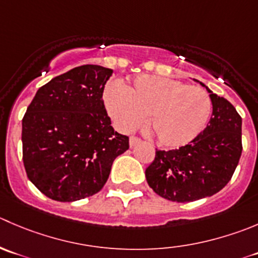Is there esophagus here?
<instances>
[{
  "label": "esophagus",
  "instance_id": "34e87169",
  "mask_svg": "<svg viewBox=\"0 0 258 258\" xmlns=\"http://www.w3.org/2000/svg\"><path fill=\"white\" fill-rule=\"evenodd\" d=\"M140 142H141V140H140L139 137H135V136L130 137V146H131V147H134L135 145L140 144Z\"/></svg>",
  "mask_w": 258,
  "mask_h": 258
}]
</instances>
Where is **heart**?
I'll list each match as a JSON object with an SVG mask.
<instances>
[{"label":"heart","instance_id":"obj_1","mask_svg":"<svg viewBox=\"0 0 258 258\" xmlns=\"http://www.w3.org/2000/svg\"><path fill=\"white\" fill-rule=\"evenodd\" d=\"M106 106L117 126L130 132L144 126L160 144L177 147L192 141L207 126L212 101L201 87L157 76H140L130 86L109 87Z\"/></svg>","mask_w":258,"mask_h":258}]
</instances>
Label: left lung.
<instances>
[{"mask_svg":"<svg viewBox=\"0 0 258 258\" xmlns=\"http://www.w3.org/2000/svg\"><path fill=\"white\" fill-rule=\"evenodd\" d=\"M213 112L206 128L176 150H156L145 171L147 184L157 196L177 203L214 196L231 180L242 154V118L223 97L206 84Z\"/></svg>","mask_w":258,"mask_h":258,"instance_id":"obj_1","label":"left lung"}]
</instances>
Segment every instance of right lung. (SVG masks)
Here are the masks:
<instances>
[{"instance_id":"1","label":"right lung","mask_w":258,"mask_h":258,"mask_svg":"<svg viewBox=\"0 0 258 258\" xmlns=\"http://www.w3.org/2000/svg\"><path fill=\"white\" fill-rule=\"evenodd\" d=\"M113 71L77 67L37 89L22 118V160L30 181L47 198L76 202L106 184L128 137L111 126L103 91Z\"/></svg>"}]
</instances>
